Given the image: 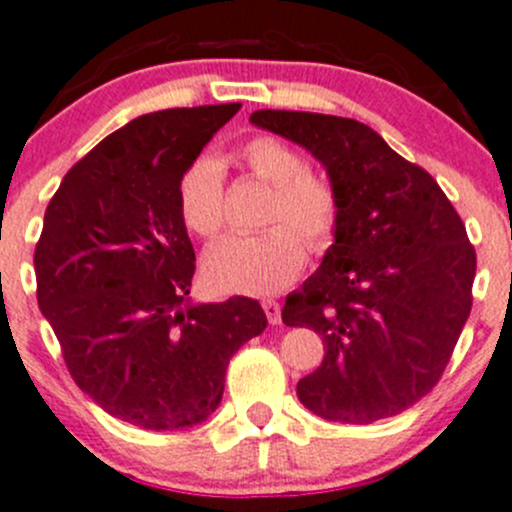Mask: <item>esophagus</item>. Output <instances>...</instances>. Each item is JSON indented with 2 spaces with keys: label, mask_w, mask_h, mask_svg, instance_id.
I'll list each match as a JSON object with an SVG mask.
<instances>
[{
  "label": "esophagus",
  "mask_w": 512,
  "mask_h": 512,
  "mask_svg": "<svg viewBox=\"0 0 512 512\" xmlns=\"http://www.w3.org/2000/svg\"><path fill=\"white\" fill-rule=\"evenodd\" d=\"M262 309H265V314H267V319H270V324H280L282 322L280 304H277L275 299H265V302H262Z\"/></svg>",
  "instance_id": "34e87169"
}]
</instances>
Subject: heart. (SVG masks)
Returning a JSON list of instances; mask_svg holds the SVG:
<instances>
[{
    "label": "heart",
    "instance_id": "heart-1",
    "mask_svg": "<svg viewBox=\"0 0 512 512\" xmlns=\"http://www.w3.org/2000/svg\"><path fill=\"white\" fill-rule=\"evenodd\" d=\"M235 160L272 185L265 208V223L272 227L252 237H227L210 247L203 262L205 277L223 292H280L302 272L304 241L314 252H324L334 242L339 195L324 175L307 170L297 148L275 136L250 138L237 148ZM178 210L195 235L215 237L223 230V170L213 158H198L183 170Z\"/></svg>",
    "mask_w": 512,
    "mask_h": 512
}]
</instances>
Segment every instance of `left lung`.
<instances>
[{
    "label": "left lung",
    "instance_id": "obj_1",
    "mask_svg": "<svg viewBox=\"0 0 512 512\" xmlns=\"http://www.w3.org/2000/svg\"><path fill=\"white\" fill-rule=\"evenodd\" d=\"M250 123L312 153L339 195L334 242L282 307L287 327H312L324 342L299 401L339 423L411 409L438 384L471 314L466 225L426 170L354 118L255 111Z\"/></svg>",
    "mask_w": 512,
    "mask_h": 512
}]
</instances>
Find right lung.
<instances>
[{
	"mask_svg": "<svg viewBox=\"0 0 512 512\" xmlns=\"http://www.w3.org/2000/svg\"><path fill=\"white\" fill-rule=\"evenodd\" d=\"M240 103L133 118L61 180L34 252L36 299L76 386L106 414L183 431L220 406L260 302H190L195 250L178 180Z\"/></svg>",
	"mask_w": 512,
	"mask_h": 512,
	"instance_id": "1",
	"label": "right lung"
}]
</instances>
